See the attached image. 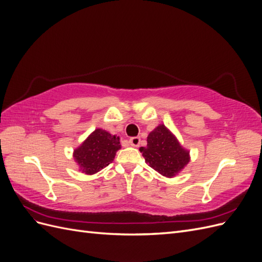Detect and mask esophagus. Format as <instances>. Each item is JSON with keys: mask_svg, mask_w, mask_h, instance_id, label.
Masks as SVG:
<instances>
[{"mask_svg": "<svg viewBox=\"0 0 262 262\" xmlns=\"http://www.w3.org/2000/svg\"><path fill=\"white\" fill-rule=\"evenodd\" d=\"M140 142H141V139L138 138V137H133L129 140V143L134 146V147H138L140 145Z\"/></svg>", "mask_w": 262, "mask_h": 262, "instance_id": "1", "label": "esophagus"}]
</instances>
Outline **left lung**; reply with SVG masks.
<instances>
[{
  "label": "left lung",
  "mask_w": 262,
  "mask_h": 262,
  "mask_svg": "<svg viewBox=\"0 0 262 262\" xmlns=\"http://www.w3.org/2000/svg\"><path fill=\"white\" fill-rule=\"evenodd\" d=\"M146 164L161 175L171 178L189 163V150L182 147L176 137L160 124L147 137V146L140 147Z\"/></svg>",
  "instance_id": "obj_1"
}]
</instances>
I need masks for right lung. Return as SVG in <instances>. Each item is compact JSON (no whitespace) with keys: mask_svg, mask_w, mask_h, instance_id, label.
<instances>
[{"mask_svg":"<svg viewBox=\"0 0 262 262\" xmlns=\"http://www.w3.org/2000/svg\"><path fill=\"white\" fill-rule=\"evenodd\" d=\"M120 147L119 137L112 136L102 129H96L74 149L73 157L80 170L87 175H93L113 163Z\"/></svg>","mask_w":262,"mask_h":262,"instance_id":"1","label":"right lung"}]
</instances>
